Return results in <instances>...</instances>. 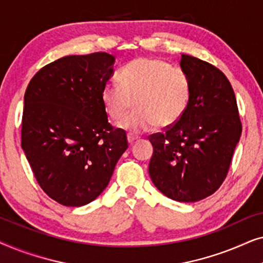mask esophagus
Wrapping results in <instances>:
<instances>
[{"instance_id":"obj_1","label":"esophagus","mask_w":263,"mask_h":263,"mask_svg":"<svg viewBox=\"0 0 263 263\" xmlns=\"http://www.w3.org/2000/svg\"><path fill=\"white\" fill-rule=\"evenodd\" d=\"M138 139H139L138 136H134V135H132V134H128V136H127V140H128L129 145H132V143L134 142L135 140H138Z\"/></svg>"}]
</instances>
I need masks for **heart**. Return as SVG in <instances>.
Wrapping results in <instances>:
<instances>
[{"instance_id":"1","label":"heart","mask_w":263,"mask_h":263,"mask_svg":"<svg viewBox=\"0 0 263 263\" xmlns=\"http://www.w3.org/2000/svg\"><path fill=\"white\" fill-rule=\"evenodd\" d=\"M120 84L103 86L100 99L107 116L121 120L135 104V111L120 127L129 134H141L177 123L192 99V79L184 69L166 61L139 57L125 64L118 73Z\"/></svg>"}]
</instances>
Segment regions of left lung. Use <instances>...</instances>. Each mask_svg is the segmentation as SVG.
Wrapping results in <instances>:
<instances>
[{"label":"left lung","instance_id":"8db88e82","mask_svg":"<svg viewBox=\"0 0 263 263\" xmlns=\"http://www.w3.org/2000/svg\"><path fill=\"white\" fill-rule=\"evenodd\" d=\"M179 66L192 79V99L177 123L149 136L148 172L168 199L196 202L224 182L242 124L235 92L222 71L189 55H182Z\"/></svg>","mask_w":263,"mask_h":263}]
</instances>
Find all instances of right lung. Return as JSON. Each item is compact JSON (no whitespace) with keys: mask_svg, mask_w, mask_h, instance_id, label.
<instances>
[{"mask_svg":"<svg viewBox=\"0 0 263 263\" xmlns=\"http://www.w3.org/2000/svg\"><path fill=\"white\" fill-rule=\"evenodd\" d=\"M114 63L106 52L62 57L42 68L25 92L21 147L41 188L64 206L96 200L128 148L100 99Z\"/></svg>","mask_w":263,"mask_h":263,"instance_id":"add662e5","label":"right lung"}]
</instances>
